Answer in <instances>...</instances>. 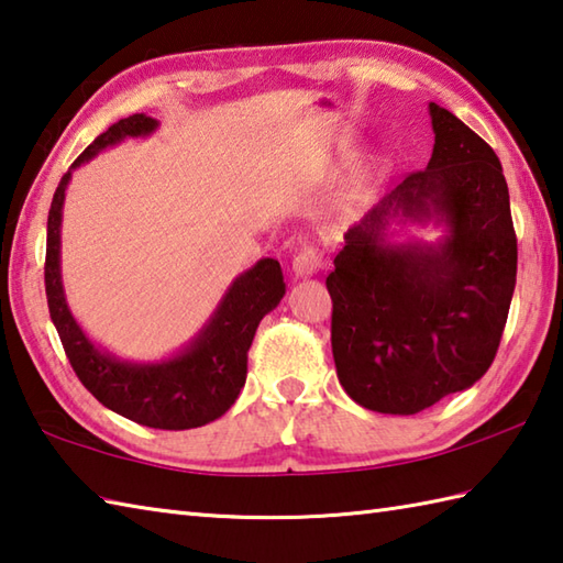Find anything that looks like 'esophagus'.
<instances>
[{
    "mask_svg": "<svg viewBox=\"0 0 563 563\" xmlns=\"http://www.w3.org/2000/svg\"><path fill=\"white\" fill-rule=\"evenodd\" d=\"M319 268H322V253L314 246H302L292 256V273L295 278H310Z\"/></svg>",
    "mask_w": 563,
    "mask_h": 563,
    "instance_id": "1",
    "label": "esophagus"
}]
</instances>
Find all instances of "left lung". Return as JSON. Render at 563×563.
<instances>
[{
  "label": "left lung",
  "mask_w": 563,
  "mask_h": 563,
  "mask_svg": "<svg viewBox=\"0 0 563 563\" xmlns=\"http://www.w3.org/2000/svg\"><path fill=\"white\" fill-rule=\"evenodd\" d=\"M434 148L344 234L334 271L332 354L341 388L383 415H417L490 368L508 322L517 239L495 151L429 102ZM443 231L424 242L406 227Z\"/></svg>",
  "instance_id": "8db88e82"
}]
</instances>
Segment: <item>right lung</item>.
<instances>
[{
  "label": "right lung",
  "mask_w": 563,
  "mask_h": 563,
  "mask_svg": "<svg viewBox=\"0 0 563 563\" xmlns=\"http://www.w3.org/2000/svg\"><path fill=\"white\" fill-rule=\"evenodd\" d=\"M158 121L146 114L119 119L87 146L55 187L46 239V297L65 354L77 378L102 402L131 422L153 429H192L222 417L246 383V351L258 322L280 305L283 271L275 258H261L236 275L197 334L175 354L158 361L119 358L87 336L70 312L60 273V227L65 190L73 170L97 153L126 139H146Z\"/></svg>",
  "instance_id": "1"
}]
</instances>
